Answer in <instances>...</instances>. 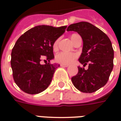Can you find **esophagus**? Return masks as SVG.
Segmentation results:
<instances>
[{"mask_svg":"<svg viewBox=\"0 0 121 121\" xmlns=\"http://www.w3.org/2000/svg\"><path fill=\"white\" fill-rule=\"evenodd\" d=\"M60 66H61V67H68V65H63V64H61V65H60Z\"/></svg>","mask_w":121,"mask_h":121,"instance_id":"34e87169","label":"esophagus"}]
</instances>
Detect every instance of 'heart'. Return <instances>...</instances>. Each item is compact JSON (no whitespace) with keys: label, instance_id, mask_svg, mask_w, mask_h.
Instances as JSON below:
<instances>
[{"label":"heart","instance_id":"b5f03b06","mask_svg":"<svg viewBox=\"0 0 121 121\" xmlns=\"http://www.w3.org/2000/svg\"><path fill=\"white\" fill-rule=\"evenodd\" d=\"M78 35L73 34L71 36V40L73 43L76 38ZM58 44H59V40H56L53 43V49L55 50L58 48ZM78 55L74 53H65V52H60L59 53L56 54L55 56V60L57 62H59L60 64L63 65H70L72 63L74 60L77 59Z\"/></svg>","mask_w":121,"mask_h":121}]
</instances>
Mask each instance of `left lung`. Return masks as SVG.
I'll return each mask as SVG.
<instances>
[{"label": "left lung", "mask_w": 121, "mask_h": 121, "mask_svg": "<svg viewBox=\"0 0 121 121\" xmlns=\"http://www.w3.org/2000/svg\"><path fill=\"white\" fill-rule=\"evenodd\" d=\"M67 31L77 32L83 42L79 61L78 73L72 78L73 85L79 91L92 93L104 86L108 81L113 68L114 51L108 36L100 29L88 22H79L68 26Z\"/></svg>", "instance_id": "left-lung-1"}]
</instances>
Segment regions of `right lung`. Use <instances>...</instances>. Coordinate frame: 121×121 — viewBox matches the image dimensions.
<instances>
[{
	"label": "right lung",
	"instance_id": "add662e5",
	"mask_svg": "<svg viewBox=\"0 0 121 121\" xmlns=\"http://www.w3.org/2000/svg\"><path fill=\"white\" fill-rule=\"evenodd\" d=\"M66 27L36 26L18 38L11 54V66L14 81L23 92L38 94L50 85L60 65H41L40 61L45 56L48 62L54 59L53 43Z\"/></svg>",
	"mask_w": 121,
	"mask_h": 121
}]
</instances>
